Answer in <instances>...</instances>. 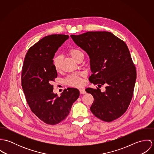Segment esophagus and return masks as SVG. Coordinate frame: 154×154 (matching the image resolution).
I'll return each instance as SVG.
<instances>
[{"instance_id":"obj_1","label":"esophagus","mask_w":154,"mask_h":154,"mask_svg":"<svg viewBox=\"0 0 154 154\" xmlns=\"http://www.w3.org/2000/svg\"><path fill=\"white\" fill-rule=\"evenodd\" d=\"M79 92L81 94H85L86 93V91H85V89L81 88V89H79Z\"/></svg>"}]
</instances>
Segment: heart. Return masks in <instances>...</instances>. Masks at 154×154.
I'll list each match as a JSON object with an SVG mask.
<instances>
[{"mask_svg":"<svg viewBox=\"0 0 154 154\" xmlns=\"http://www.w3.org/2000/svg\"><path fill=\"white\" fill-rule=\"evenodd\" d=\"M68 54L75 60L77 61L81 57H84L83 53L78 48H71L68 50ZM53 64L55 70L59 72L61 68V57L59 56H56L53 59ZM66 84L71 87H79L82 84V76L77 75L73 74L69 75L65 80Z\"/></svg>","mask_w":154,"mask_h":154,"instance_id":"obj_1","label":"heart"}]
</instances>
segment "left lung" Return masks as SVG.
<instances>
[{
    "instance_id": "1",
    "label": "left lung",
    "mask_w": 154,
    "mask_h": 154,
    "mask_svg": "<svg viewBox=\"0 0 154 154\" xmlns=\"http://www.w3.org/2000/svg\"><path fill=\"white\" fill-rule=\"evenodd\" d=\"M70 37L89 55L92 72L89 81L98 87L106 86L103 92L97 87L85 89L94 97L91 112L107 122L119 118L129 107L136 79L127 45L107 31H90Z\"/></svg>"
}]
</instances>
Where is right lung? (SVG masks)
<instances>
[{
  "instance_id": "obj_1",
  "label": "right lung",
  "mask_w": 154,
  "mask_h": 154,
  "mask_svg": "<svg viewBox=\"0 0 154 154\" xmlns=\"http://www.w3.org/2000/svg\"><path fill=\"white\" fill-rule=\"evenodd\" d=\"M68 38L64 34L44 37L28 49L23 61L21 84L26 102L32 112L47 125L65 120L79 96L76 88H67L60 97L53 92L51 84L57 77L53 59Z\"/></svg>"
}]
</instances>
